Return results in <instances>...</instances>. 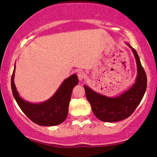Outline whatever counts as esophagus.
Here are the masks:
<instances>
[{"instance_id": "34e87169", "label": "esophagus", "mask_w": 157, "mask_h": 157, "mask_svg": "<svg viewBox=\"0 0 157 157\" xmlns=\"http://www.w3.org/2000/svg\"><path fill=\"white\" fill-rule=\"evenodd\" d=\"M77 77H78L79 80L82 81L83 79L86 77V73L82 71H79L78 73H77Z\"/></svg>"}]
</instances>
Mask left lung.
Returning <instances> with one entry per match:
<instances>
[{"label":"left lung","mask_w":157,"mask_h":157,"mask_svg":"<svg viewBox=\"0 0 157 157\" xmlns=\"http://www.w3.org/2000/svg\"><path fill=\"white\" fill-rule=\"evenodd\" d=\"M132 50L136 59L137 75L130 89L119 96L109 97L94 91L84 85L86 98L90 102L93 113L100 120L107 122L121 121L130 117L137 108L147 88V77L142 66L136 50L126 44Z\"/></svg>","instance_id":"left-lung-1"}]
</instances>
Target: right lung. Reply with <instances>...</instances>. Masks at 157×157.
Returning a JSON list of instances; mask_svg holds the SVG:
<instances>
[{"instance_id": "right-lung-1", "label": "right lung", "mask_w": 157, "mask_h": 157, "mask_svg": "<svg viewBox=\"0 0 157 157\" xmlns=\"http://www.w3.org/2000/svg\"><path fill=\"white\" fill-rule=\"evenodd\" d=\"M15 65L11 79V86L17 105L32 121L41 126H54L61 124L67 117L71 92L78 83L75 74L66 78L51 98L40 103H33L20 97L14 82Z\"/></svg>"}]
</instances>
